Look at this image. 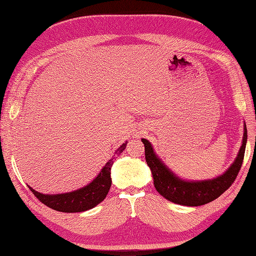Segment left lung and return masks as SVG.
I'll use <instances>...</instances> for the list:
<instances>
[{
    "label": "left lung",
    "mask_w": 256,
    "mask_h": 256,
    "mask_svg": "<svg viewBox=\"0 0 256 256\" xmlns=\"http://www.w3.org/2000/svg\"><path fill=\"white\" fill-rule=\"evenodd\" d=\"M246 138V126L244 122L242 142L234 162L221 175L205 180H187L177 176L159 158L148 140L142 138V142L145 146V159L150 168L154 186L160 194L175 204L200 206L219 198L234 182L242 164Z\"/></svg>",
    "instance_id": "8db88e82"
}]
</instances>
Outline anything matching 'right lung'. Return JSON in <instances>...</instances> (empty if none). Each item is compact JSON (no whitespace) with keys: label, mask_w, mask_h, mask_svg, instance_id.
I'll use <instances>...</instances> for the list:
<instances>
[{"label":"right lung","mask_w":256,"mask_h":256,"mask_svg":"<svg viewBox=\"0 0 256 256\" xmlns=\"http://www.w3.org/2000/svg\"><path fill=\"white\" fill-rule=\"evenodd\" d=\"M127 141L122 143L115 150L111 159L102 166L98 175L82 188L74 190L72 192L58 193V194H44L35 191L32 187L28 188L35 196L44 205L62 212H81L94 208L106 198L108 192L111 188V168L120 154L126 148Z\"/></svg>","instance_id":"add662e5"}]
</instances>
